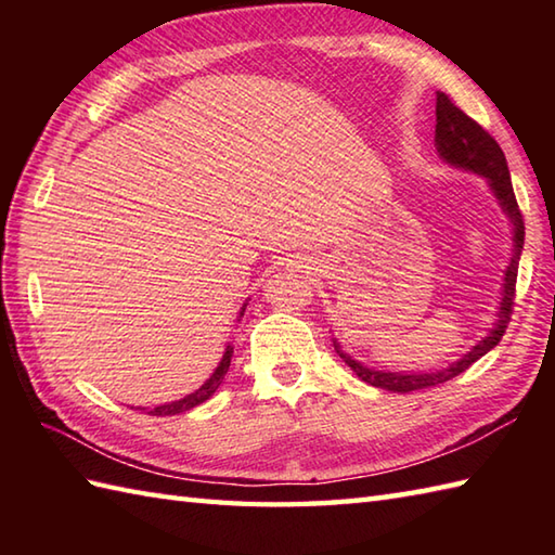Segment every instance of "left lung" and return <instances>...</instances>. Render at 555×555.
<instances>
[{"instance_id": "1", "label": "left lung", "mask_w": 555, "mask_h": 555, "mask_svg": "<svg viewBox=\"0 0 555 555\" xmlns=\"http://www.w3.org/2000/svg\"><path fill=\"white\" fill-rule=\"evenodd\" d=\"M436 150L439 155L455 164V167H463L469 171H477L487 176L493 193H496L499 203L505 215H508L513 223V257L508 271H505V284H503V300L499 310V322L491 328L489 336L463 356V360L453 362L451 367L431 374H400V372H376L370 367H362L360 362L346 356L344 350L336 346V352L346 360L348 367L356 372L362 382H367L376 388H386V391L393 393H410V391H422V388H431L455 379L457 374L473 367V364L487 356V352L499 346L503 338L505 328L511 324L513 308H515V284H517V264H520L522 245H525V219L520 205H517L515 193H513V181L508 171V162L496 138L485 131V126H479L473 116H467L457 104L446 95V92H436Z\"/></svg>"}]
</instances>
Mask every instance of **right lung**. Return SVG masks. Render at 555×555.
Masks as SVG:
<instances>
[{
  "label": "right lung",
  "instance_id": "1",
  "mask_svg": "<svg viewBox=\"0 0 555 555\" xmlns=\"http://www.w3.org/2000/svg\"><path fill=\"white\" fill-rule=\"evenodd\" d=\"M231 356H233V348L229 346L227 352H223V358H221V362H219V367L215 370V374H211L209 379H207L203 386H199L195 393L185 396V398H181V400H176V403H169V405L152 408V410L147 412V415H155V417L179 415V412H185V410H191V408H195V405H199V403H205L207 398L215 396V391H217V388H219L221 382H223V376H227L229 364H231Z\"/></svg>",
  "mask_w": 555,
  "mask_h": 555
}]
</instances>
